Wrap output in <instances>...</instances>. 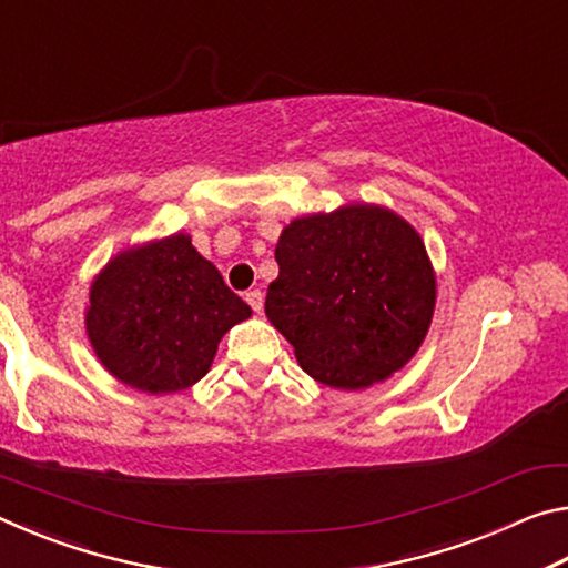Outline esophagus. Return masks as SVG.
<instances>
[{
	"label": "esophagus",
	"instance_id": "obj_1",
	"mask_svg": "<svg viewBox=\"0 0 568 568\" xmlns=\"http://www.w3.org/2000/svg\"><path fill=\"white\" fill-rule=\"evenodd\" d=\"M245 301H247L250 307H253L255 313L263 311V293H261V291H247V293H245Z\"/></svg>",
	"mask_w": 568,
	"mask_h": 568
}]
</instances>
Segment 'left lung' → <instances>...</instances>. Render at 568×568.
Returning <instances> with one entry per match:
<instances>
[{"mask_svg":"<svg viewBox=\"0 0 568 568\" xmlns=\"http://www.w3.org/2000/svg\"><path fill=\"white\" fill-rule=\"evenodd\" d=\"M265 315L323 386L361 390L400 371L430 328L436 273L420 235L381 205L293 220Z\"/></svg>","mask_w":568,"mask_h":568,"instance_id":"obj_1","label":"left lung"}]
</instances>
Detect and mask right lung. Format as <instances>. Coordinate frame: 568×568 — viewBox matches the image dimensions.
Instances as JSON below:
<instances>
[{
    "label": "right lung",
    "instance_id": "1",
    "mask_svg": "<svg viewBox=\"0 0 568 568\" xmlns=\"http://www.w3.org/2000/svg\"><path fill=\"white\" fill-rule=\"evenodd\" d=\"M250 315L190 235L175 233L122 250L102 267L84 325L114 378L158 396L203 378L220 338Z\"/></svg>",
    "mask_w": 568,
    "mask_h": 568
}]
</instances>
